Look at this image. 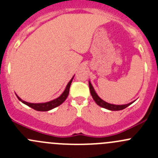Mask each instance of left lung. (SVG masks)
<instances>
[{"mask_svg":"<svg viewBox=\"0 0 158 158\" xmlns=\"http://www.w3.org/2000/svg\"><path fill=\"white\" fill-rule=\"evenodd\" d=\"M89 87H90V94H91L92 98L94 100V101L96 102V104L98 105H99L100 107H104V108L107 109V110H123V109L126 108L127 107H128L129 105L134 103L133 102L129 103V104H123V105H116V104H109V103L106 102V101H103L101 98H99L97 93L95 92L93 86L92 84H90V82L89 81Z\"/></svg>","mask_w":158,"mask_h":158,"instance_id":"left-lung-1","label":"left lung"}]
</instances>
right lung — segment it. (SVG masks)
Wrapping results in <instances>:
<instances>
[{"label": "right lung", "instance_id": "1", "mask_svg": "<svg viewBox=\"0 0 158 158\" xmlns=\"http://www.w3.org/2000/svg\"><path fill=\"white\" fill-rule=\"evenodd\" d=\"M73 78H74V77H73L72 79L69 81V83H68V85H67L66 88H65L64 91L62 93V94L60 95V97H58V98H56V99L53 100V101H48V102L38 103V104H33V103L26 102V101L21 100L18 96H17V97H18V98L21 101V102L24 103V104H26V105L29 106V107H31V108L34 109V110H38V111H48V110H51V109H53V108H54V107H57V106L60 105V104H61L62 103L65 101V100H66V98H68V94H69L70 87H71V82H72Z\"/></svg>", "mask_w": 158, "mask_h": 158}]
</instances>
